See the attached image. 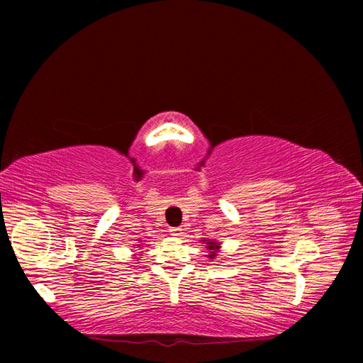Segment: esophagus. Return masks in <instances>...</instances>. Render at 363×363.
I'll use <instances>...</instances> for the list:
<instances>
[{
    "mask_svg": "<svg viewBox=\"0 0 363 363\" xmlns=\"http://www.w3.org/2000/svg\"><path fill=\"white\" fill-rule=\"evenodd\" d=\"M182 228L181 226H177V228H172V229H169V233H172V235L173 237H181L184 233H182Z\"/></svg>",
    "mask_w": 363,
    "mask_h": 363,
    "instance_id": "obj_1",
    "label": "esophagus"
}]
</instances>
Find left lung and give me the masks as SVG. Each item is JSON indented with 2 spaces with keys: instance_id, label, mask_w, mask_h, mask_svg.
I'll return each mask as SVG.
<instances>
[{
  "instance_id": "8db88e82",
  "label": "left lung",
  "mask_w": 363,
  "mask_h": 363,
  "mask_svg": "<svg viewBox=\"0 0 363 363\" xmlns=\"http://www.w3.org/2000/svg\"><path fill=\"white\" fill-rule=\"evenodd\" d=\"M206 248L209 250V257L213 259L215 256H217V251L220 250V243H218V242L207 240V242H206Z\"/></svg>"
}]
</instances>
